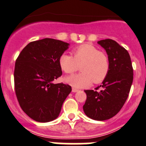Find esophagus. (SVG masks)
Listing matches in <instances>:
<instances>
[{
	"mask_svg": "<svg viewBox=\"0 0 146 146\" xmlns=\"http://www.w3.org/2000/svg\"><path fill=\"white\" fill-rule=\"evenodd\" d=\"M78 89H76V88L72 89V92H78Z\"/></svg>",
	"mask_w": 146,
	"mask_h": 146,
	"instance_id": "esophagus-1",
	"label": "esophagus"
}]
</instances>
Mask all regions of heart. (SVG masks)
<instances>
[{"mask_svg":"<svg viewBox=\"0 0 146 146\" xmlns=\"http://www.w3.org/2000/svg\"><path fill=\"white\" fill-rule=\"evenodd\" d=\"M73 56L63 54L59 59L61 69L65 73L72 74L81 65L82 73L70 76L65 82L76 88L88 87L94 82L98 84L106 78L110 70L109 59L105 53L94 45L84 44L72 50Z\"/></svg>","mask_w":146,"mask_h":146,"instance_id":"b5f03b06","label":"heart"}]
</instances>
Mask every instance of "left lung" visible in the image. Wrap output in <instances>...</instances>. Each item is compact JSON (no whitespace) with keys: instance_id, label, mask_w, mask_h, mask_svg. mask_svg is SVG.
<instances>
[{"instance_id":"left-lung-1","label":"left lung","mask_w":146,"mask_h":146,"mask_svg":"<svg viewBox=\"0 0 146 146\" xmlns=\"http://www.w3.org/2000/svg\"><path fill=\"white\" fill-rule=\"evenodd\" d=\"M98 43L106 50L110 70L96 90H84L87 100L83 110L90 118L105 120L117 115L126 102L132 84L133 68L129 54L117 42L106 39ZM100 87L102 90L97 91Z\"/></svg>"}]
</instances>
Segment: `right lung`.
Wrapping results in <instances>:
<instances>
[{"instance_id":"1","label":"right lung","mask_w":146,"mask_h":146,"mask_svg":"<svg viewBox=\"0 0 146 146\" xmlns=\"http://www.w3.org/2000/svg\"><path fill=\"white\" fill-rule=\"evenodd\" d=\"M68 45L50 38L31 42L16 59L14 72L16 96L23 111L35 121L55 120L71 92L68 84L52 83L62 74L59 59Z\"/></svg>"}]
</instances>
